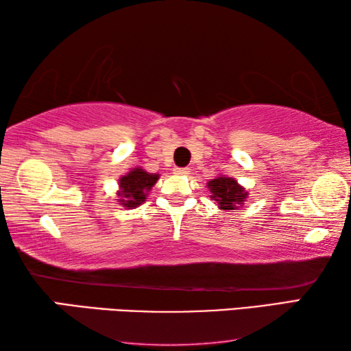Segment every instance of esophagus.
<instances>
[{
	"label": "esophagus",
	"instance_id": "obj_1",
	"mask_svg": "<svg viewBox=\"0 0 351 351\" xmlns=\"http://www.w3.org/2000/svg\"><path fill=\"white\" fill-rule=\"evenodd\" d=\"M176 175H189V169H175Z\"/></svg>",
	"mask_w": 351,
	"mask_h": 351
}]
</instances>
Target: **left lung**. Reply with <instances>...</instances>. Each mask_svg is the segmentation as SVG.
<instances>
[{
  "label": "left lung",
  "instance_id": "8db88e82",
  "mask_svg": "<svg viewBox=\"0 0 351 351\" xmlns=\"http://www.w3.org/2000/svg\"><path fill=\"white\" fill-rule=\"evenodd\" d=\"M210 199L215 201L221 210H237L249 198V192L237 182L235 178L218 175L207 182Z\"/></svg>",
  "mask_w": 351,
  "mask_h": 351
}]
</instances>
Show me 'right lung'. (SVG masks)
<instances>
[{"mask_svg":"<svg viewBox=\"0 0 351 351\" xmlns=\"http://www.w3.org/2000/svg\"><path fill=\"white\" fill-rule=\"evenodd\" d=\"M159 180V173H148L142 167H134L128 173L119 178L117 190V204L125 209H134V207L145 203L152 187Z\"/></svg>","mask_w":351,"mask_h":351,"instance_id":"obj_1","label":"right lung"}]
</instances>
